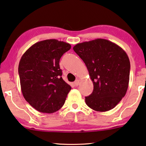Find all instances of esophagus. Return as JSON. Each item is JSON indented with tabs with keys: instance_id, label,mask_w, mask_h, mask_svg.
Wrapping results in <instances>:
<instances>
[{
	"instance_id": "34e87169",
	"label": "esophagus",
	"mask_w": 146,
	"mask_h": 146,
	"mask_svg": "<svg viewBox=\"0 0 146 146\" xmlns=\"http://www.w3.org/2000/svg\"><path fill=\"white\" fill-rule=\"evenodd\" d=\"M74 85H75L76 86H78L80 84V80H76V81L74 82Z\"/></svg>"
}]
</instances>
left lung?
<instances>
[{"label": "left lung", "instance_id": "8db88e82", "mask_svg": "<svg viewBox=\"0 0 146 146\" xmlns=\"http://www.w3.org/2000/svg\"><path fill=\"white\" fill-rule=\"evenodd\" d=\"M73 49L85 63L94 84L92 94L85 98L86 104L99 112L113 109L128 88L130 63L126 52L105 39L78 43Z\"/></svg>", "mask_w": 146, "mask_h": 146}]
</instances>
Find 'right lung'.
I'll list each match as a JSON object with an SVG mask.
<instances>
[{
  "mask_svg": "<svg viewBox=\"0 0 146 146\" xmlns=\"http://www.w3.org/2000/svg\"><path fill=\"white\" fill-rule=\"evenodd\" d=\"M71 45L47 39L31 45L19 62L21 90L27 102L41 113H52L63 106L70 86L63 80L59 61Z\"/></svg>",
  "mask_w": 146,
  "mask_h": 146,
  "instance_id": "1",
  "label": "right lung"
}]
</instances>
